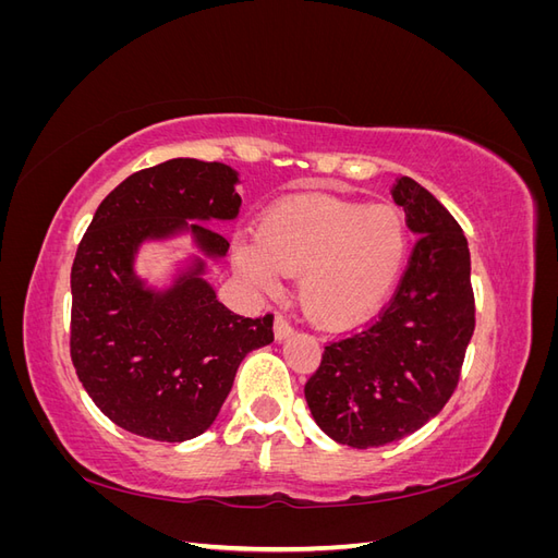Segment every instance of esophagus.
Listing matches in <instances>:
<instances>
[{
    "mask_svg": "<svg viewBox=\"0 0 558 558\" xmlns=\"http://www.w3.org/2000/svg\"><path fill=\"white\" fill-rule=\"evenodd\" d=\"M291 332H293V328H291L289 320H286L281 314H277V316H275V337H277V340H279V342L286 340V337H289Z\"/></svg>",
    "mask_w": 558,
    "mask_h": 558,
    "instance_id": "1",
    "label": "esophagus"
}]
</instances>
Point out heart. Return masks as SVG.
Returning <instances> with one entry per match:
<instances>
[{"label": "heart", "instance_id": "1", "mask_svg": "<svg viewBox=\"0 0 558 558\" xmlns=\"http://www.w3.org/2000/svg\"><path fill=\"white\" fill-rule=\"evenodd\" d=\"M410 253L398 209L320 195H298L269 207L256 240L234 244L238 272L272 291L298 272V295L320 324L351 326L391 295Z\"/></svg>", "mask_w": 558, "mask_h": 558}]
</instances>
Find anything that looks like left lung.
Masks as SVG:
<instances>
[{"label": "left lung", "instance_id": "1", "mask_svg": "<svg viewBox=\"0 0 558 558\" xmlns=\"http://www.w3.org/2000/svg\"><path fill=\"white\" fill-rule=\"evenodd\" d=\"M391 195L418 238L408 269L377 320L330 342L305 384L318 428L356 449L402 440L440 414L475 330L461 226L410 177Z\"/></svg>", "mask_w": 558, "mask_h": 558}]
</instances>
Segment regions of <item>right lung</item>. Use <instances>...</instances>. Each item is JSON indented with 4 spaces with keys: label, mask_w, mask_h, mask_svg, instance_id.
I'll use <instances>...</instances> for the list:
<instances>
[{
    "label": "right lung",
    "mask_w": 558,
    "mask_h": 558,
    "mask_svg": "<svg viewBox=\"0 0 558 558\" xmlns=\"http://www.w3.org/2000/svg\"><path fill=\"white\" fill-rule=\"evenodd\" d=\"M240 174L223 162L174 158L134 172L102 199L72 265V363L116 426L158 442L205 433L238 367L275 340L272 314L244 318L216 300L207 260L230 244L209 221H234ZM197 220V225H191ZM191 233L203 253L167 290L133 272L142 243Z\"/></svg>",
    "instance_id": "add662e5"
}]
</instances>
